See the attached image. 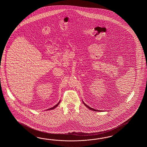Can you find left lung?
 <instances>
[{
  "mask_svg": "<svg viewBox=\"0 0 147 147\" xmlns=\"http://www.w3.org/2000/svg\"><path fill=\"white\" fill-rule=\"evenodd\" d=\"M83 103H84V105L86 106V107H87L88 108V109H89L91 110H92V111H100L101 110H98L96 109H93V108H91V107H90L88 106H87L86 103H84V101H83Z\"/></svg>",
  "mask_w": 147,
  "mask_h": 147,
  "instance_id": "8db88e82",
  "label": "left lung"
}]
</instances>
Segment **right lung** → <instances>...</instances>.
I'll list each match as a JSON object with an SVG mask.
<instances>
[{
    "label": "right lung",
    "instance_id": "right-lung-1",
    "mask_svg": "<svg viewBox=\"0 0 147 147\" xmlns=\"http://www.w3.org/2000/svg\"><path fill=\"white\" fill-rule=\"evenodd\" d=\"M60 102V101H59V102H58V103H57V104L56 105H55V106L53 107H52V108H50V109H47V110H53V109H55V108H56V107H57V106H58V105H59V104Z\"/></svg>",
    "mask_w": 147,
    "mask_h": 147
}]
</instances>
